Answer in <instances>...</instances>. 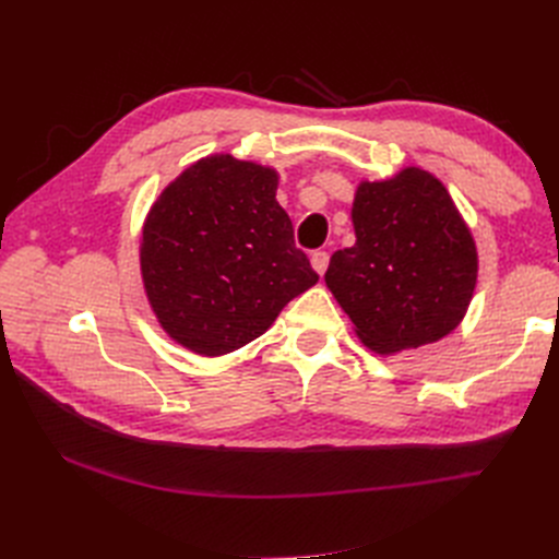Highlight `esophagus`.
<instances>
[{
    "mask_svg": "<svg viewBox=\"0 0 559 559\" xmlns=\"http://www.w3.org/2000/svg\"><path fill=\"white\" fill-rule=\"evenodd\" d=\"M310 263H312V267H314V273L324 275L326 267H329V253H326V251H314L312 257H310Z\"/></svg>",
    "mask_w": 559,
    "mask_h": 559,
    "instance_id": "1",
    "label": "esophagus"
}]
</instances>
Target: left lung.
I'll return each mask as SVG.
<instances>
[{"label":"left lung","instance_id":"1","mask_svg":"<svg viewBox=\"0 0 559 559\" xmlns=\"http://www.w3.org/2000/svg\"><path fill=\"white\" fill-rule=\"evenodd\" d=\"M352 224L357 242L333 253L324 280L368 349H417L462 324L478 251L441 179L403 167L361 181Z\"/></svg>","mask_w":559,"mask_h":559}]
</instances>
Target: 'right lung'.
I'll return each mask as SVG.
<instances>
[{
  "label": "right lung",
  "mask_w": 559,
  "mask_h": 559,
  "mask_svg": "<svg viewBox=\"0 0 559 559\" xmlns=\"http://www.w3.org/2000/svg\"><path fill=\"white\" fill-rule=\"evenodd\" d=\"M280 175L230 154L200 158L170 181L142 228V282L160 329L202 357L263 335L319 275L294 245Z\"/></svg>",
  "instance_id": "1"
}]
</instances>
